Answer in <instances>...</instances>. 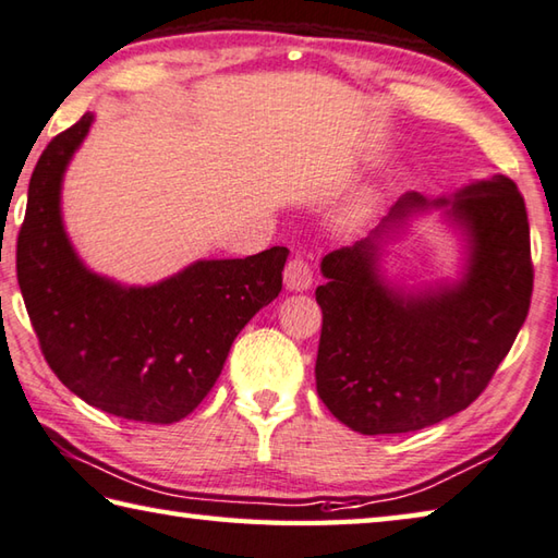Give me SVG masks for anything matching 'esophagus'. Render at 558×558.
<instances>
[{
    "label": "esophagus",
    "instance_id": "obj_1",
    "mask_svg": "<svg viewBox=\"0 0 558 558\" xmlns=\"http://www.w3.org/2000/svg\"><path fill=\"white\" fill-rule=\"evenodd\" d=\"M284 284L289 291H306L314 284V271H311L306 259H291L284 269Z\"/></svg>",
    "mask_w": 558,
    "mask_h": 558
}]
</instances>
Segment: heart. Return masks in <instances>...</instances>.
Returning a JSON list of instances; mask_svg holds the SVG:
<instances>
[{
  "instance_id": "heart-1",
  "label": "heart",
  "mask_w": 558,
  "mask_h": 558,
  "mask_svg": "<svg viewBox=\"0 0 558 558\" xmlns=\"http://www.w3.org/2000/svg\"><path fill=\"white\" fill-rule=\"evenodd\" d=\"M363 215H365V205H357V208H353V210H348V213H345L343 225H345V228H350V225H355L360 218H363Z\"/></svg>"
}]
</instances>
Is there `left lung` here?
I'll list each match as a JSON object with an SVG mask.
<instances>
[{"label": "left lung", "instance_id": "left-lung-1", "mask_svg": "<svg viewBox=\"0 0 558 558\" xmlns=\"http://www.w3.org/2000/svg\"><path fill=\"white\" fill-rule=\"evenodd\" d=\"M434 209L462 259L451 278L407 286L388 257ZM320 274L316 389L330 414L365 436L434 426L483 392L530 311L524 198L502 173L438 198L404 193L367 238L326 254Z\"/></svg>", "mask_w": 558, "mask_h": 558}]
</instances>
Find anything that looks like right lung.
<instances>
[{
  "label": "right lung",
  "instance_id": "obj_1",
  "mask_svg": "<svg viewBox=\"0 0 558 558\" xmlns=\"http://www.w3.org/2000/svg\"><path fill=\"white\" fill-rule=\"evenodd\" d=\"M95 122L85 112L46 146L28 183L16 277L46 363L90 407L146 424L189 416L220 377L232 340L281 291L287 247L195 259L154 284L93 271L68 238V163Z\"/></svg>",
  "mask_w": 558,
  "mask_h": 558
}]
</instances>
